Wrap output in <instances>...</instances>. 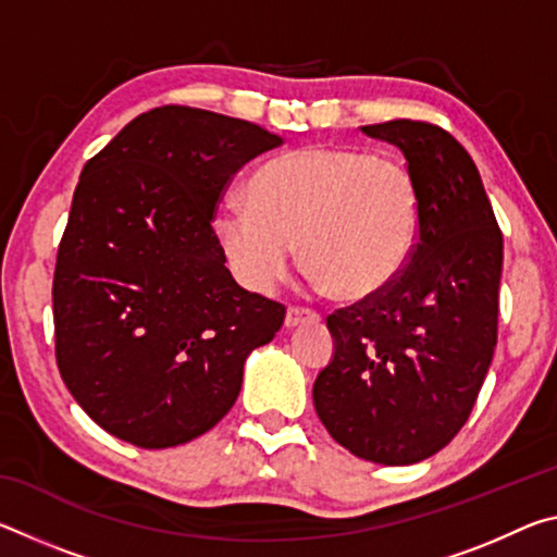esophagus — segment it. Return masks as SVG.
I'll return each instance as SVG.
<instances>
[{
	"label": "esophagus",
	"instance_id": "obj_1",
	"mask_svg": "<svg viewBox=\"0 0 557 557\" xmlns=\"http://www.w3.org/2000/svg\"><path fill=\"white\" fill-rule=\"evenodd\" d=\"M319 314L312 312V309H305V307H289L287 314H285V326L287 329H295L305 322H317Z\"/></svg>",
	"mask_w": 557,
	"mask_h": 557
}]
</instances>
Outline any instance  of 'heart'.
I'll use <instances>...</instances> for the list:
<instances>
[{"mask_svg": "<svg viewBox=\"0 0 557 557\" xmlns=\"http://www.w3.org/2000/svg\"><path fill=\"white\" fill-rule=\"evenodd\" d=\"M420 201L408 169L354 147L314 145L272 159L248 203L223 201L211 233L245 287L268 292L301 265L342 301L388 289L412 256Z\"/></svg>", "mask_w": 557, "mask_h": 557, "instance_id": "heart-1", "label": "heart"}]
</instances>
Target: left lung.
<instances>
[{
  "label": "left lung",
  "mask_w": 557,
  "mask_h": 557,
  "mask_svg": "<svg viewBox=\"0 0 557 557\" xmlns=\"http://www.w3.org/2000/svg\"><path fill=\"white\" fill-rule=\"evenodd\" d=\"M408 159L418 240L379 297L326 319L334 356L314 408L338 445L375 465L435 455L465 425L496 348L504 235L467 149L437 125L361 127Z\"/></svg>",
  "instance_id": "left-lung-1"
}]
</instances>
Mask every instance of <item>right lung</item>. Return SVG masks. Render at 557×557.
Returning a JSON list of instances; mask_svg holds the SVG:
<instances>
[{
	"label": "right lung",
	"instance_id": "obj_1",
	"mask_svg": "<svg viewBox=\"0 0 557 557\" xmlns=\"http://www.w3.org/2000/svg\"><path fill=\"white\" fill-rule=\"evenodd\" d=\"M280 145L252 122L164 106L83 166L53 272L55 363L117 440L164 449L209 432L285 322L233 280L211 233L233 174Z\"/></svg>",
	"mask_w": 557,
	"mask_h": 557
}]
</instances>
